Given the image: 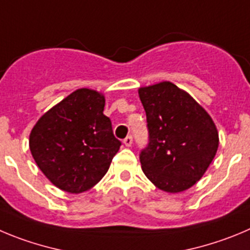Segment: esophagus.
<instances>
[{
  "label": "esophagus",
  "mask_w": 250,
  "mask_h": 250,
  "mask_svg": "<svg viewBox=\"0 0 250 250\" xmlns=\"http://www.w3.org/2000/svg\"><path fill=\"white\" fill-rule=\"evenodd\" d=\"M124 145L127 146V147H130V146L132 145V136H131V135H129V136H126L125 139H124Z\"/></svg>",
  "instance_id": "34e87169"
}]
</instances>
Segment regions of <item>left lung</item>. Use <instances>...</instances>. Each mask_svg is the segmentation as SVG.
<instances>
[{
  "label": "left lung",
  "instance_id": "left-lung-1",
  "mask_svg": "<svg viewBox=\"0 0 250 250\" xmlns=\"http://www.w3.org/2000/svg\"><path fill=\"white\" fill-rule=\"evenodd\" d=\"M148 144L140 153L144 173L165 192L188 189L214 159L219 137L209 114L171 82L139 89Z\"/></svg>",
  "mask_w": 250,
  "mask_h": 250
}]
</instances>
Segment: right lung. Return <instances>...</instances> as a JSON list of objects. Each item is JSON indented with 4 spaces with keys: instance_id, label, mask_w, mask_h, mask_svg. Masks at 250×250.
<instances>
[{
    "instance_id": "1",
    "label": "right lung",
    "mask_w": 250,
    "mask_h": 250,
    "mask_svg": "<svg viewBox=\"0 0 250 250\" xmlns=\"http://www.w3.org/2000/svg\"><path fill=\"white\" fill-rule=\"evenodd\" d=\"M105 98L91 89L69 94L37 121L29 150L54 186L69 193L94 187L109 170L121 143L103 114Z\"/></svg>"
}]
</instances>
